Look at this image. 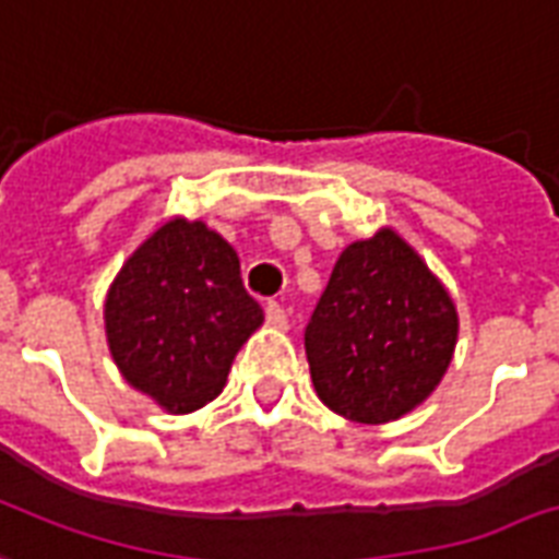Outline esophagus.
<instances>
[{"mask_svg":"<svg viewBox=\"0 0 559 559\" xmlns=\"http://www.w3.org/2000/svg\"><path fill=\"white\" fill-rule=\"evenodd\" d=\"M266 322H270L272 328H287V310L281 308L278 301H270V305H266Z\"/></svg>","mask_w":559,"mask_h":559,"instance_id":"1","label":"esophagus"}]
</instances>
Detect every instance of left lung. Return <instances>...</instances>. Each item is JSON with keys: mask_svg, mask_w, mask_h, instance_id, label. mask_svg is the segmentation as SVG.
Here are the masks:
<instances>
[{"mask_svg": "<svg viewBox=\"0 0 559 559\" xmlns=\"http://www.w3.org/2000/svg\"><path fill=\"white\" fill-rule=\"evenodd\" d=\"M457 308L419 251L393 228L348 242L305 328L313 390L357 425L416 411L457 346Z\"/></svg>", "mask_w": 559, "mask_h": 559, "instance_id": "obj_1", "label": "left lung"}]
</instances>
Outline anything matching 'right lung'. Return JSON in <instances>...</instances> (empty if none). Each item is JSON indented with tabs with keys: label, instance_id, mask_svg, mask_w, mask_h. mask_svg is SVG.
I'll return each instance as SVG.
<instances>
[{
	"label": "right lung",
	"instance_id": "add662e5",
	"mask_svg": "<svg viewBox=\"0 0 559 559\" xmlns=\"http://www.w3.org/2000/svg\"><path fill=\"white\" fill-rule=\"evenodd\" d=\"M261 325L237 251L202 219H164L105 296V336L119 374L176 416L223 393L234 357Z\"/></svg>",
	"mask_w": 559,
	"mask_h": 559
}]
</instances>
